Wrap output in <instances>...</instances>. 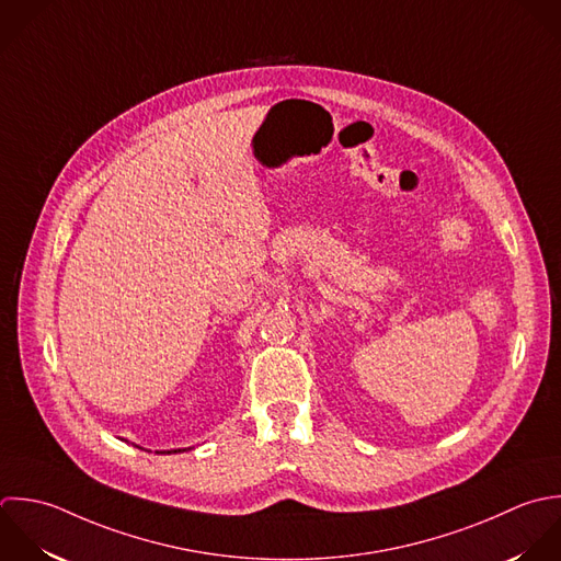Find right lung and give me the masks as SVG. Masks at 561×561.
I'll return each instance as SVG.
<instances>
[{
    "label": "right lung",
    "instance_id": "add662e5",
    "mask_svg": "<svg viewBox=\"0 0 561 561\" xmlns=\"http://www.w3.org/2000/svg\"><path fill=\"white\" fill-rule=\"evenodd\" d=\"M174 453H181V450H174ZM168 455H170V453H168Z\"/></svg>",
    "mask_w": 561,
    "mask_h": 561
}]
</instances>
